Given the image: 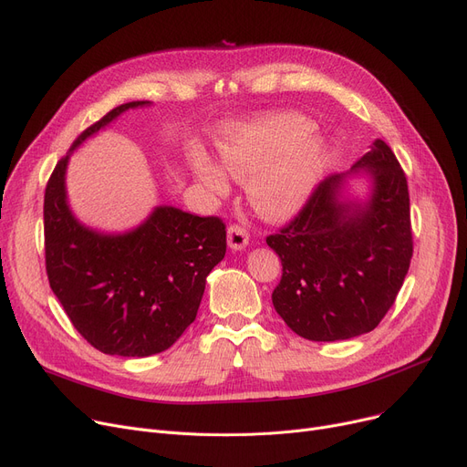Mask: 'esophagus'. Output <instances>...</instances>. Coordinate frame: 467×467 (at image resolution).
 I'll return each mask as SVG.
<instances>
[{
  "label": "esophagus",
  "mask_w": 467,
  "mask_h": 467,
  "mask_svg": "<svg viewBox=\"0 0 467 467\" xmlns=\"http://www.w3.org/2000/svg\"><path fill=\"white\" fill-rule=\"evenodd\" d=\"M227 242H229V246H231L233 250H244V248L248 246L250 234H248V231L244 229L242 225L233 223V225H229V229H227Z\"/></svg>",
  "instance_id": "obj_1"
}]
</instances>
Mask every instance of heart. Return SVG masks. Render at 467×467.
Segmentation results:
<instances>
[{"mask_svg": "<svg viewBox=\"0 0 467 467\" xmlns=\"http://www.w3.org/2000/svg\"><path fill=\"white\" fill-rule=\"evenodd\" d=\"M312 130L314 125L303 115L276 113L233 125L221 134V164L229 176L248 180V201L259 215L285 219L308 201L327 161L324 140ZM191 168L213 194L229 191L225 171L204 153H192Z\"/></svg>", "mask_w": 467, "mask_h": 467, "instance_id": "b5f03b06", "label": "heart"}]
</instances>
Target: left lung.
<instances>
[{
    "label": "left lung",
    "instance_id": "1",
    "mask_svg": "<svg viewBox=\"0 0 467 467\" xmlns=\"http://www.w3.org/2000/svg\"><path fill=\"white\" fill-rule=\"evenodd\" d=\"M358 171L374 180L370 201L340 202L346 176ZM266 244L282 259L273 305L291 331L317 342L373 331L394 306L412 257L409 187L394 151L375 140L350 171L317 185Z\"/></svg>",
    "mask_w": 467,
    "mask_h": 467
}]
</instances>
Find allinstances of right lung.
I'll use <instances>...</instances> for the list:
<instances>
[{
  "mask_svg": "<svg viewBox=\"0 0 467 467\" xmlns=\"http://www.w3.org/2000/svg\"><path fill=\"white\" fill-rule=\"evenodd\" d=\"M120 104L71 143L69 153L130 108ZM62 157L45 189V266L48 284L81 337L109 356L164 352L199 312L206 276L225 257L227 231L215 215L159 206L125 234L96 233L73 217Z\"/></svg>",
  "mask_w": 467,
  "mask_h": 467,
  "instance_id": "add662e5",
  "label": "right lung"
}]
</instances>
